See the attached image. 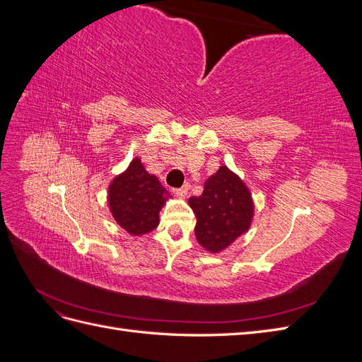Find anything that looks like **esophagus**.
Segmentation results:
<instances>
[{"label":"esophagus","mask_w":362,"mask_h":362,"mask_svg":"<svg viewBox=\"0 0 362 362\" xmlns=\"http://www.w3.org/2000/svg\"><path fill=\"white\" fill-rule=\"evenodd\" d=\"M173 193L180 196V198H185L189 193V185H182V187H180V189H173Z\"/></svg>","instance_id":"esophagus-1"}]
</instances>
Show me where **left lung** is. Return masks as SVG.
Returning <instances> with one entry per match:
<instances>
[{"label":"left lung","mask_w":362,"mask_h":362,"mask_svg":"<svg viewBox=\"0 0 362 362\" xmlns=\"http://www.w3.org/2000/svg\"><path fill=\"white\" fill-rule=\"evenodd\" d=\"M189 205L196 214L194 235L210 252L223 250L246 233L254 216L247 187L226 166L205 181L202 194L190 198Z\"/></svg>","instance_id":"left-lung-1"}]
</instances>
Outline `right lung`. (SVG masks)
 <instances>
[{"label": "right lung", "mask_w": 362, "mask_h": 362, "mask_svg": "<svg viewBox=\"0 0 362 362\" xmlns=\"http://www.w3.org/2000/svg\"><path fill=\"white\" fill-rule=\"evenodd\" d=\"M163 187L156 175L145 170L140 158L131 161L108 189V204L115 221L133 235L146 234L158 225V213L164 205Z\"/></svg>", "instance_id": "obj_1"}]
</instances>
